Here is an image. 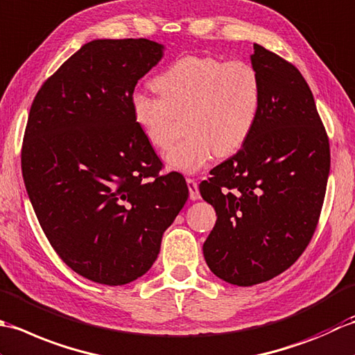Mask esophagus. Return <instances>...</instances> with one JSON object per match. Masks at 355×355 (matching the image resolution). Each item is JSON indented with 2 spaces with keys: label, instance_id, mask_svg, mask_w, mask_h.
Segmentation results:
<instances>
[{
  "label": "esophagus",
  "instance_id": "34e87169",
  "mask_svg": "<svg viewBox=\"0 0 355 355\" xmlns=\"http://www.w3.org/2000/svg\"><path fill=\"white\" fill-rule=\"evenodd\" d=\"M187 185H188V191H190V199L191 200H198L200 198L199 194V187H198V182L191 178L187 179Z\"/></svg>",
  "mask_w": 355,
  "mask_h": 355
}]
</instances>
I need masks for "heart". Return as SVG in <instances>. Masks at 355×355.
<instances>
[{
    "label": "heart",
    "instance_id": "b5f03b06",
    "mask_svg": "<svg viewBox=\"0 0 355 355\" xmlns=\"http://www.w3.org/2000/svg\"><path fill=\"white\" fill-rule=\"evenodd\" d=\"M159 95L135 92L132 116L151 147L165 150L185 114V139L165 155L170 168L196 173L214 155H234L254 130L263 84L252 64L209 55H185L155 78Z\"/></svg>",
    "mask_w": 355,
    "mask_h": 355
}]
</instances>
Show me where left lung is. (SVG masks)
<instances>
[{"label": "left lung", "instance_id": "obj_1", "mask_svg": "<svg viewBox=\"0 0 355 355\" xmlns=\"http://www.w3.org/2000/svg\"><path fill=\"white\" fill-rule=\"evenodd\" d=\"M262 108L248 141L211 170L202 198L218 220L204 243L208 268L237 286L288 270L313 237L329 175V141L300 71L254 44Z\"/></svg>", "mask_w": 355, "mask_h": 355}]
</instances>
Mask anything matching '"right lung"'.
Wrapping results in <instances>:
<instances>
[{
    "label": "right lung",
    "instance_id": "right-lung-1",
    "mask_svg": "<svg viewBox=\"0 0 355 355\" xmlns=\"http://www.w3.org/2000/svg\"><path fill=\"white\" fill-rule=\"evenodd\" d=\"M146 38L95 40L42 84L28 113L21 168L50 245L79 276L125 285L157 259L188 199L130 108L137 81L162 60Z\"/></svg>",
    "mask_w": 355,
    "mask_h": 355
}]
</instances>
